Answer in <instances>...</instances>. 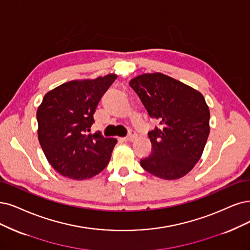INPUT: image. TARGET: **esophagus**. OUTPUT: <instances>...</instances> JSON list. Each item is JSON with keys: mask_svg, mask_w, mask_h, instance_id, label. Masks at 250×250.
I'll return each mask as SVG.
<instances>
[{"mask_svg": "<svg viewBox=\"0 0 250 250\" xmlns=\"http://www.w3.org/2000/svg\"><path fill=\"white\" fill-rule=\"evenodd\" d=\"M136 137H137V134L134 131H130V133H128L126 137L123 138V141H133Z\"/></svg>", "mask_w": 250, "mask_h": 250, "instance_id": "obj_1", "label": "esophagus"}]
</instances>
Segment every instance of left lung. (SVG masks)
<instances>
[{
    "mask_svg": "<svg viewBox=\"0 0 250 250\" xmlns=\"http://www.w3.org/2000/svg\"><path fill=\"white\" fill-rule=\"evenodd\" d=\"M149 116L160 126L148 133L151 152L142 168L154 176L179 179L201 159L210 133V111L201 92L160 72L144 73L130 81Z\"/></svg>",
    "mask_w": 250,
    "mask_h": 250,
    "instance_id": "1",
    "label": "left lung"
}]
</instances>
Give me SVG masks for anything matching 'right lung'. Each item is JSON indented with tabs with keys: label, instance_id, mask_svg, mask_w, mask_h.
Returning a JSON list of instances; mask_svg holds the SVG:
<instances>
[{
	"label": "right lung",
	"instance_id": "obj_1",
	"mask_svg": "<svg viewBox=\"0 0 250 250\" xmlns=\"http://www.w3.org/2000/svg\"><path fill=\"white\" fill-rule=\"evenodd\" d=\"M116 78L110 73L64 82L46 92L37 109L40 145L51 167L62 176L88 179L108 165L117 140L88 132L99 101Z\"/></svg>",
	"mask_w": 250,
	"mask_h": 250
}]
</instances>
